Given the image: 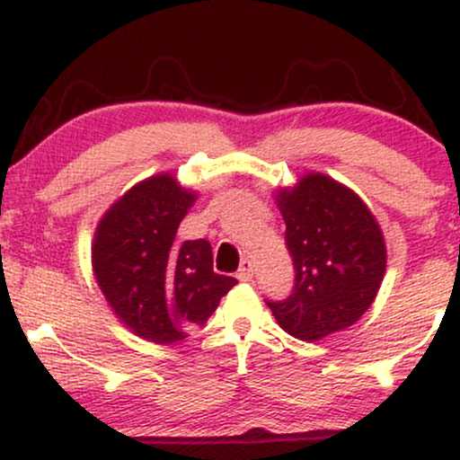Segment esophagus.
I'll return each instance as SVG.
<instances>
[{
	"label": "esophagus",
	"instance_id": "1",
	"mask_svg": "<svg viewBox=\"0 0 460 460\" xmlns=\"http://www.w3.org/2000/svg\"><path fill=\"white\" fill-rule=\"evenodd\" d=\"M252 261L251 259H244V261L240 263V270H237V280H242V283H248V280H252Z\"/></svg>",
	"mask_w": 460,
	"mask_h": 460
}]
</instances>
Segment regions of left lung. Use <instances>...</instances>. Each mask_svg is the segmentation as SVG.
I'll use <instances>...</instances> for the list:
<instances>
[{"label": "left lung", "mask_w": 460, "mask_h": 460, "mask_svg": "<svg viewBox=\"0 0 460 460\" xmlns=\"http://www.w3.org/2000/svg\"><path fill=\"white\" fill-rule=\"evenodd\" d=\"M296 268V287L268 302L279 325L300 341H321L362 317L385 274V240L367 203L323 173H306L276 192Z\"/></svg>", "instance_id": "1"}]
</instances>
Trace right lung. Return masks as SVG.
Returning a JSON list of instances; mask_svg holds the SVG:
<instances>
[{
    "instance_id": "obj_1",
    "label": "right lung",
    "mask_w": 460,
    "mask_h": 460,
    "mask_svg": "<svg viewBox=\"0 0 460 460\" xmlns=\"http://www.w3.org/2000/svg\"><path fill=\"white\" fill-rule=\"evenodd\" d=\"M197 201L171 173L126 190L98 220L92 242L96 283L115 317L141 339L171 345L203 325L237 280L214 272L208 240L175 242Z\"/></svg>"
}]
</instances>
